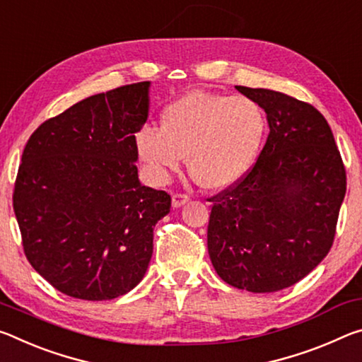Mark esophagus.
Instances as JSON below:
<instances>
[{
  "instance_id": "34e87169",
  "label": "esophagus",
  "mask_w": 362,
  "mask_h": 362,
  "mask_svg": "<svg viewBox=\"0 0 362 362\" xmlns=\"http://www.w3.org/2000/svg\"><path fill=\"white\" fill-rule=\"evenodd\" d=\"M189 200L191 199H189L185 194H175L173 197H171V204H173V209H181V206L186 205Z\"/></svg>"
}]
</instances>
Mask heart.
Returning <instances> with one entry per match:
<instances>
[{
    "label": "heart",
    "instance_id": "1",
    "mask_svg": "<svg viewBox=\"0 0 362 362\" xmlns=\"http://www.w3.org/2000/svg\"><path fill=\"white\" fill-rule=\"evenodd\" d=\"M262 105L247 96L194 90L168 104L160 129L144 127L136 133L139 158L158 177L187 168L210 191L239 182L262 149L266 134Z\"/></svg>",
    "mask_w": 362,
    "mask_h": 362
}]
</instances>
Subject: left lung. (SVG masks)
I'll return each instance as SVG.
<instances>
[{"mask_svg": "<svg viewBox=\"0 0 362 362\" xmlns=\"http://www.w3.org/2000/svg\"><path fill=\"white\" fill-rule=\"evenodd\" d=\"M235 90L262 105L269 134L250 173L213 200L209 255L229 286L271 293L303 279L329 253L346 175L317 109L264 88Z\"/></svg>", "mask_w": 362, "mask_h": 362, "instance_id": "1", "label": "left lung"}]
</instances>
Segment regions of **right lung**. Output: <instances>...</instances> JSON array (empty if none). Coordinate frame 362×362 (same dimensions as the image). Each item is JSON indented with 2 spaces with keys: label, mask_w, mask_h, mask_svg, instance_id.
<instances>
[{
  "label": "right lung",
  "mask_w": 362,
  "mask_h": 362,
  "mask_svg": "<svg viewBox=\"0 0 362 362\" xmlns=\"http://www.w3.org/2000/svg\"><path fill=\"white\" fill-rule=\"evenodd\" d=\"M151 81L94 94L37 128L22 153L14 213L25 257L69 297L103 301L133 290L170 213L141 185L134 133L149 117Z\"/></svg>",
  "instance_id": "1"
}]
</instances>
